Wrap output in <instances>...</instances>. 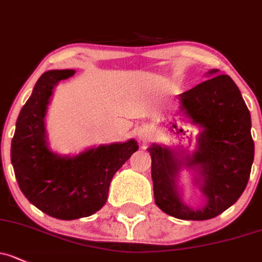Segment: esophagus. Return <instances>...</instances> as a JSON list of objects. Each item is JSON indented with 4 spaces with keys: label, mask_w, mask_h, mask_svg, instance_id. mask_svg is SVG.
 <instances>
[{
    "label": "esophagus",
    "mask_w": 262,
    "mask_h": 262,
    "mask_svg": "<svg viewBox=\"0 0 262 262\" xmlns=\"http://www.w3.org/2000/svg\"><path fill=\"white\" fill-rule=\"evenodd\" d=\"M147 137H148V129H145V128L142 129V130L139 132V138L144 140L145 138H147Z\"/></svg>",
    "instance_id": "esophagus-1"
}]
</instances>
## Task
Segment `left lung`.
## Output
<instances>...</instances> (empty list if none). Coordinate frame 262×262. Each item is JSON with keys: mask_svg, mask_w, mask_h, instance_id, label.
<instances>
[{"mask_svg": "<svg viewBox=\"0 0 262 262\" xmlns=\"http://www.w3.org/2000/svg\"><path fill=\"white\" fill-rule=\"evenodd\" d=\"M180 95L181 109L192 122L203 126L200 150L188 166H200L202 192L207 203L193 211L182 202L176 186L178 164L172 153L159 145L148 149L152 157V180L156 205L180 220L203 221L219 216L240 198L247 186L255 145L251 117L235 81L216 75Z\"/></svg>", "mask_w": 262, "mask_h": 262, "instance_id": "1", "label": "left lung"}]
</instances>
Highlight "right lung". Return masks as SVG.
<instances>
[{
  "label": "right lung",
  "mask_w": 262,
  "mask_h": 262,
  "mask_svg": "<svg viewBox=\"0 0 262 262\" xmlns=\"http://www.w3.org/2000/svg\"><path fill=\"white\" fill-rule=\"evenodd\" d=\"M75 70H51L40 76L22 106L11 143V162L18 187L38 210L59 220L88 217L106 202L110 181L138 150L136 140L100 145L75 158L57 157L48 148L43 117L52 89Z\"/></svg>",
  "instance_id": "add662e5"
}]
</instances>
